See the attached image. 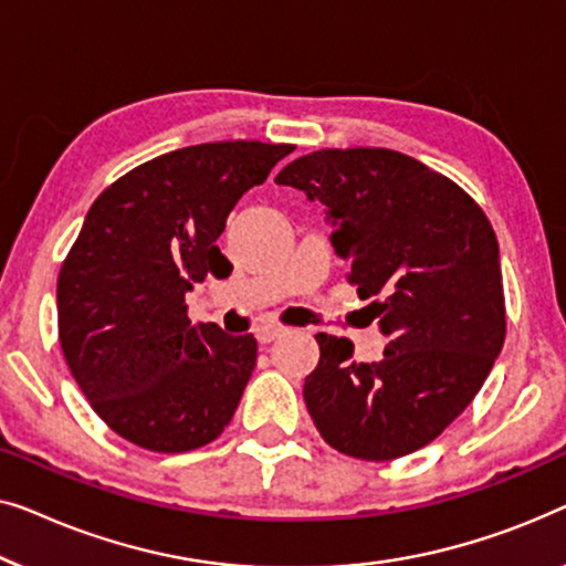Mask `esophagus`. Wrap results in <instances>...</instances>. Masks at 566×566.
Listing matches in <instances>:
<instances>
[{"label":"esophagus","mask_w":566,"mask_h":566,"mask_svg":"<svg viewBox=\"0 0 566 566\" xmlns=\"http://www.w3.org/2000/svg\"><path fill=\"white\" fill-rule=\"evenodd\" d=\"M282 333H284L282 325L264 323V325H259V328H256V338H259V344H272V340L280 338Z\"/></svg>","instance_id":"1"}]
</instances>
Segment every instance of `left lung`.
<instances>
[{"label": "left lung", "instance_id": "1", "mask_svg": "<svg viewBox=\"0 0 566 566\" xmlns=\"http://www.w3.org/2000/svg\"><path fill=\"white\" fill-rule=\"evenodd\" d=\"M276 185L321 200L346 280L371 300L385 356L317 333L305 405L325 443L364 461L423 449L457 420L505 340L497 238L482 207L443 174L389 148H321Z\"/></svg>", "mask_w": 566, "mask_h": 566}]
</instances>
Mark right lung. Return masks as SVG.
<instances>
[{
	"mask_svg": "<svg viewBox=\"0 0 566 566\" xmlns=\"http://www.w3.org/2000/svg\"><path fill=\"white\" fill-rule=\"evenodd\" d=\"M290 143L220 140L156 156L86 212L59 274V340L92 410L140 449L181 453L222 433L256 338L192 325L187 292L233 272L218 238Z\"/></svg>",
	"mask_w": 566,
	"mask_h": 566,
	"instance_id": "right-lung-1",
	"label": "right lung"
}]
</instances>
